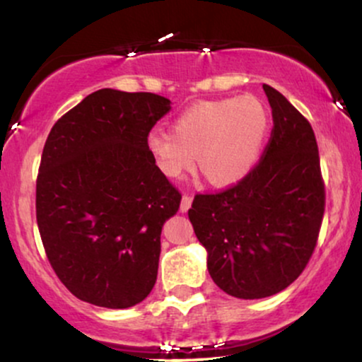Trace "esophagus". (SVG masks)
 I'll use <instances>...</instances> for the list:
<instances>
[{"label": "esophagus", "mask_w": 362, "mask_h": 362, "mask_svg": "<svg viewBox=\"0 0 362 362\" xmlns=\"http://www.w3.org/2000/svg\"><path fill=\"white\" fill-rule=\"evenodd\" d=\"M192 202H194V197H192V195H184V197H182L180 212H187V210L192 207Z\"/></svg>", "instance_id": "obj_1"}]
</instances>
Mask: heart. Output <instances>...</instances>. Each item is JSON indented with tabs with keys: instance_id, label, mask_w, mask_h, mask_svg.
I'll return each instance as SVG.
<instances>
[{
	"instance_id": "1",
	"label": "heart",
	"mask_w": 362,
	"mask_h": 362,
	"mask_svg": "<svg viewBox=\"0 0 362 362\" xmlns=\"http://www.w3.org/2000/svg\"><path fill=\"white\" fill-rule=\"evenodd\" d=\"M271 128L265 105L252 95L192 105L172 132L152 130L147 148L163 175L182 177L194 167L214 187H232L249 175Z\"/></svg>"
}]
</instances>
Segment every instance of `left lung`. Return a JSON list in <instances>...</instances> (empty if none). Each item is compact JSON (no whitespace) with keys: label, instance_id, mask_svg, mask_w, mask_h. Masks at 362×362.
<instances>
[{"label":"left lung","instance_id":"obj_1","mask_svg":"<svg viewBox=\"0 0 362 362\" xmlns=\"http://www.w3.org/2000/svg\"><path fill=\"white\" fill-rule=\"evenodd\" d=\"M262 88L274 120L262 160L232 189L195 195L189 210L210 277L237 299L274 296L299 277L326 200L313 127L276 88Z\"/></svg>","mask_w":362,"mask_h":362}]
</instances>
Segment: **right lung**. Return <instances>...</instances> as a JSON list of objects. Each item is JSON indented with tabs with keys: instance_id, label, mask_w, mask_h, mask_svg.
Wrapping results in <instances>:
<instances>
[{
	"instance_id": "right-lung-1",
	"label": "right lung",
	"mask_w": 362,
	"mask_h": 362,
	"mask_svg": "<svg viewBox=\"0 0 362 362\" xmlns=\"http://www.w3.org/2000/svg\"><path fill=\"white\" fill-rule=\"evenodd\" d=\"M170 105L155 93L103 88L49 132L36 222L53 271L80 300L127 309L153 289L162 227L182 195L145 141Z\"/></svg>"
}]
</instances>
